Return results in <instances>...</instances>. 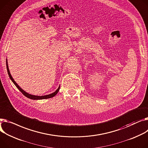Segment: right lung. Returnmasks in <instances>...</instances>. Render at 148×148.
<instances>
[{"mask_svg": "<svg viewBox=\"0 0 148 148\" xmlns=\"http://www.w3.org/2000/svg\"><path fill=\"white\" fill-rule=\"evenodd\" d=\"M6 68H7V71H8V75L10 77V78H11V80L12 81V82L14 83V84L16 86V87L18 88V89L19 90V91H20L25 96H26L27 97L29 98V99H34V100H37V99H49V98H51L52 97H53L54 96H55L58 91L60 90V87H59L58 89L53 93L52 94H50V95H45V96H35V95H32L30 94H28L27 93V92H25L24 90H23L22 88L19 87L17 84L14 81V80L13 79L12 77L11 76V73H10L9 72V68H8V62H7V60H6Z\"/></svg>", "mask_w": 148, "mask_h": 148, "instance_id": "add662e5", "label": "right lung"}]
</instances>
